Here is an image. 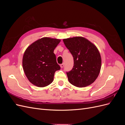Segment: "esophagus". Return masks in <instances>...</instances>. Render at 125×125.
Segmentation results:
<instances>
[{
	"label": "esophagus",
	"instance_id": "1",
	"mask_svg": "<svg viewBox=\"0 0 125 125\" xmlns=\"http://www.w3.org/2000/svg\"><path fill=\"white\" fill-rule=\"evenodd\" d=\"M60 67H61V68H63V66H64V63H62V64H61V65H60Z\"/></svg>",
	"mask_w": 125,
	"mask_h": 125
}]
</instances>
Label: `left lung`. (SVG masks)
<instances>
[{
    "mask_svg": "<svg viewBox=\"0 0 125 125\" xmlns=\"http://www.w3.org/2000/svg\"><path fill=\"white\" fill-rule=\"evenodd\" d=\"M63 42L74 60L73 69L67 73L69 82L79 88L93 83L101 68V57L96 46L81 36L63 39Z\"/></svg>",
    "mask_w": 125,
    "mask_h": 125,
    "instance_id": "1",
    "label": "left lung"
}]
</instances>
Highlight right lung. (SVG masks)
Returning a JSON list of instances; mask_svg holds the SVG:
<instances>
[{
    "label": "right lung",
    "mask_w": 125,
    "mask_h": 125,
    "mask_svg": "<svg viewBox=\"0 0 125 125\" xmlns=\"http://www.w3.org/2000/svg\"><path fill=\"white\" fill-rule=\"evenodd\" d=\"M60 40L45 37L29 46L24 52L22 66L32 84L45 87L53 81L55 71L60 69L54 53Z\"/></svg>",
    "instance_id": "right-lung-1"
}]
</instances>
